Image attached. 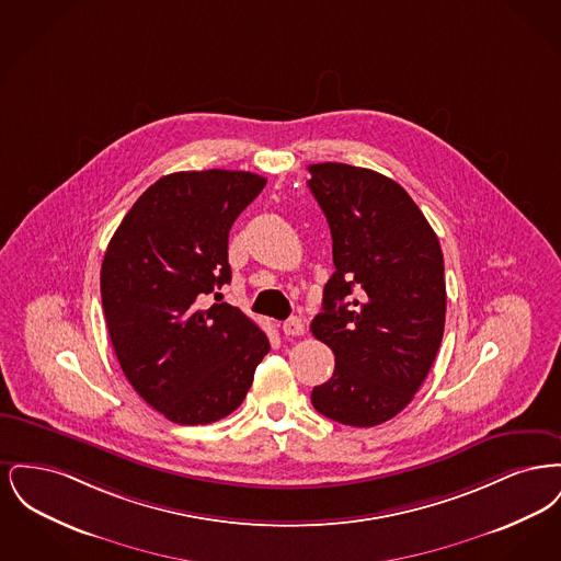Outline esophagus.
Wrapping results in <instances>:
<instances>
[{
  "label": "esophagus",
  "instance_id": "1",
  "mask_svg": "<svg viewBox=\"0 0 561 561\" xmlns=\"http://www.w3.org/2000/svg\"><path fill=\"white\" fill-rule=\"evenodd\" d=\"M282 330L286 336H300V334H305V321L300 318H290V320L284 321Z\"/></svg>",
  "mask_w": 561,
  "mask_h": 561
}]
</instances>
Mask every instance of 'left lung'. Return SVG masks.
<instances>
[{"instance_id": "8db88e82", "label": "left lung", "mask_w": 561, "mask_h": 561, "mask_svg": "<svg viewBox=\"0 0 561 561\" xmlns=\"http://www.w3.org/2000/svg\"><path fill=\"white\" fill-rule=\"evenodd\" d=\"M309 172L336 267L311 321L336 364L311 403L336 423L374 427L400 414L435 362L446 323L444 254L396 181L334 161Z\"/></svg>"}]
</instances>
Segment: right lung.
<instances>
[{
  "label": "right lung",
  "instance_id": "right-lung-1",
  "mask_svg": "<svg viewBox=\"0 0 561 561\" xmlns=\"http://www.w3.org/2000/svg\"><path fill=\"white\" fill-rule=\"evenodd\" d=\"M265 179L174 172L147 188L108 241L101 296L111 345L134 391L176 425H208L245 398L267 334L227 302L229 229Z\"/></svg>",
  "mask_w": 561,
  "mask_h": 561
}]
</instances>
